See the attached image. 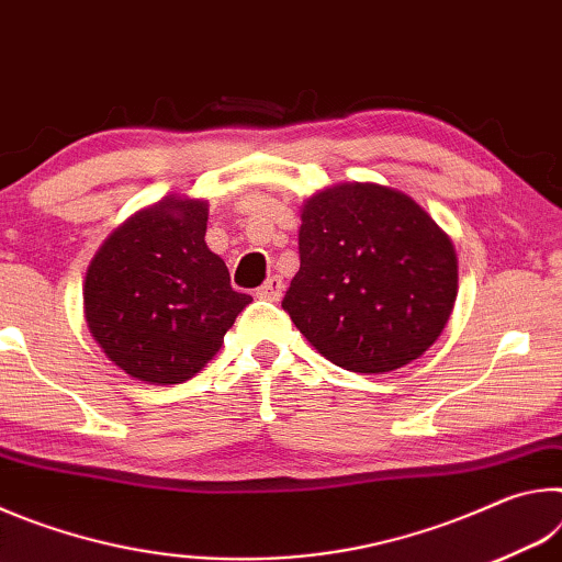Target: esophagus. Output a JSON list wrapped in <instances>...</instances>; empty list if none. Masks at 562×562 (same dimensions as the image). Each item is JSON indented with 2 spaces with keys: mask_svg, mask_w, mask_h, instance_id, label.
I'll use <instances>...</instances> for the list:
<instances>
[{
  "mask_svg": "<svg viewBox=\"0 0 562 562\" xmlns=\"http://www.w3.org/2000/svg\"><path fill=\"white\" fill-rule=\"evenodd\" d=\"M284 292V282L282 278H278V274H272V278L262 284V288L258 290V297L260 300H270V302H278L282 297Z\"/></svg>",
  "mask_w": 562,
  "mask_h": 562,
  "instance_id": "1",
  "label": "esophagus"
}]
</instances>
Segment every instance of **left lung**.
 <instances>
[{
	"instance_id": "obj_1",
	"label": "left lung",
	"mask_w": 562,
	"mask_h": 562,
	"mask_svg": "<svg viewBox=\"0 0 562 562\" xmlns=\"http://www.w3.org/2000/svg\"><path fill=\"white\" fill-rule=\"evenodd\" d=\"M459 288L449 237L398 190L341 183L302 207L288 312L331 364L384 374L429 349Z\"/></svg>"
}]
</instances>
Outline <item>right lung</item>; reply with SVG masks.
I'll use <instances>...</instances> for the list:
<instances>
[{"mask_svg":"<svg viewBox=\"0 0 562 562\" xmlns=\"http://www.w3.org/2000/svg\"><path fill=\"white\" fill-rule=\"evenodd\" d=\"M205 225V201L166 198L111 233L91 260L83 288L91 335L140 382L195 376L252 302L207 250Z\"/></svg>","mask_w":562,"mask_h":562,"instance_id":"right-lung-1","label":"right lung"}]
</instances>
